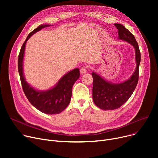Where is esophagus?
I'll return each mask as SVG.
<instances>
[{
  "instance_id": "obj_1",
  "label": "esophagus",
  "mask_w": 158,
  "mask_h": 158,
  "mask_svg": "<svg viewBox=\"0 0 158 158\" xmlns=\"http://www.w3.org/2000/svg\"><path fill=\"white\" fill-rule=\"evenodd\" d=\"M87 71H88V68L86 67V66H82V67H81L80 69V73L82 75L86 73Z\"/></svg>"
}]
</instances>
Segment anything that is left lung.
I'll return each mask as SVG.
<instances>
[{"mask_svg":"<svg viewBox=\"0 0 158 158\" xmlns=\"http://www.w3.org/2000/svg\"><path fill=\"white\" fill-rule=\"evenodd\" d=\"M114 26L118 30V39L127 41L135 47L136 67L128 80L118 84L107 81L95 72H92L93 100L95 105L103 110L119 108L132 95L138 82L141 55L137 41L134 35L123 25L114 23Z\"/></svg>","mask_w":158,"mask_h":158,"instance_id":"8db88e82","label":"left lung"}]
</instances>
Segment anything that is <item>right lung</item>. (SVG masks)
<instances>
[{
	"instance_id": "add662e5",
	"label": "right lung",
	"mask_w": 158,
	"mask_h": 158,
	"mask_svg": "<svg viewBox=\"0 0 158 158\" xmlns=\"http://www.w3.org/2000/svg\"><path fill=\"white\" fill-rule=\"evenodd\" d=\"M49 26L51 25H40L27 36L19 55L18 69L23 92L30 103L41 112L54 114L60 113L69 104L72 97V88L80 76L79 69H75L66 73L55 86L45 91H38L29 85L26 81L23 72V60L27 41L36 32Z\"/></svg>"
}]
</instances>
